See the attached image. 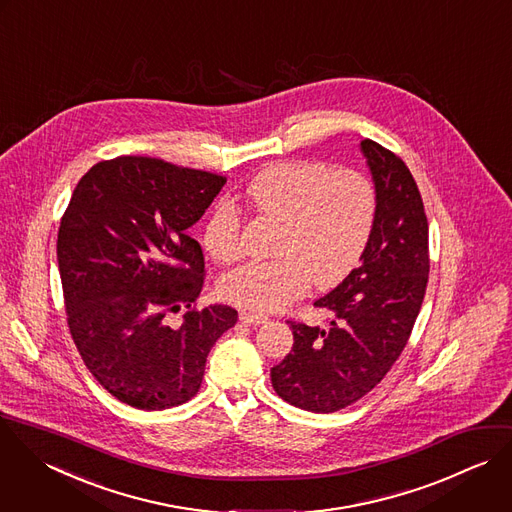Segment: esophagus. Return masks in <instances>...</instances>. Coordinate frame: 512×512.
Returning a JSON list of instances; mask_svg holds the SVG:
<instances>
[{
  "label": "esophagus",
  "mask_w": 512,
  "mask_h": 512,
  "mask_svg": "<svg viewBox=\"0 0 512 512\" xmlns=\"http://www.w3.org/2000/svg\"><path fill=\"white\" fill-rule=\"evenodd\" d=\"M240 320H242V322H246V324H266V322H268V316L242 310V312H240Z\"/></svg>",
  "instance_id": "obj_1"
}]
</instances>
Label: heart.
Instances as JSON below:
<instances>
[{"mask_svg": "<svg viewBox=\"0 0 512 512\" xmlns=\"http://www.w3.org/2000/svg\"><path fill=\"white\" fill-rule=\"evenodd\" d=\"M260 214L280 220L276 260H256L228 272L220 292L254 312H276L300 298L310 280L334 286L362 258L378 214L374 182L358 170L324 162H284L262 170L244 190ZM206 252L222 264L240 256V216L216 208L204 228Z\"/></svg>", "mask_w": 512, "mask_h": 512, "instance_id": "b5f03b06", "label": "heart"}]
</instances>
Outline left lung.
Masks as SVG:
<instances>
[{
	"mask_svg": "<svg viewBox=\"0 0 512 512\" xmlns=\"http://www.w3.org/2000/svg\"><path fill=\"white\" fill-rule=\"evenodd\" d=\"M360 152L378 194L370 242L342 284L314 302L326 328L288 322L290 354L270 370L276 394L310 412H336L368 394L404 350L428 282V222L406 164L372 140Z\"/></svg>",
	"mask_w": 512,
	"mask_h": 512,
	"instance_id": "obj_1",
	"label": "left lung"
}]
</instances>
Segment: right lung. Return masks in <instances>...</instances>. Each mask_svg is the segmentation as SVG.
<instances>
[{"label":"right lung","mask_w":512,"mask_h":512,"mask_svg":"<svg viewBox=\"0 0 512 512\" xmlns=\"http://www.w3.org/2000/svg\"><path fill=\"white\" fill-rule=\"evenodd\" d=\"M224 176L148 156L92 166L58 232L68 326L94 378L120 402L164 410L198 394L206 358L236 324L224 304L196 308L204 254L188 236ZM188 309L182 327L165 324Z\"/></svg>","instance_id":"add662e5"}]
</instances>
